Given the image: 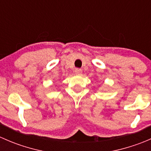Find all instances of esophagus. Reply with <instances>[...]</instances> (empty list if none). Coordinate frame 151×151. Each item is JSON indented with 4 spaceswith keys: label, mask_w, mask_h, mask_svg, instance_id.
<instances>
[{
    "label": "esophagus",
    "mask_w": 151,
    "mask_h": 151,
    "mask_svg": "<svg viewBox=\"0 0 151 151\" xmlns=\"http://www.w3.org/2000/svg\"><path fill=\"white\" fill-rule=\"evenodd\" d=\"M74 72H75V74H77V75H80V74H82V70L80 69V68H76Z\"/></svg>",
    "instance_id": "34e87169"
}]
</instances>
